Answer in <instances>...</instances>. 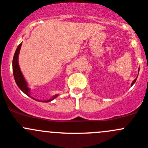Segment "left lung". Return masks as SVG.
I'll list each match as a JSON object with an SVG mask.
<instances>
[{
  "label": "left lung",
  "instance_id": "8db88e82",
  "mask_svg": "<svg viewBox=\"0 0 148 148\" xmlns=\"http://www.w3.org/2000/svg\"><path fill=\"white\" fill-rule=\"evenodd\" d=\"M136 79H137V78H136V79H135L134 80V81H133V82H132V85H134V83H135V82H136Z\"/></svg>",
  "mask_w": 148,
  "mask_h": 148
}]
</instances>
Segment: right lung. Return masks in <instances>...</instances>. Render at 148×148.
Masks as SVG:
<instances>
[{
	"label": "right lung",
	"mask_w": 148,
	"mask_h": 148,
	"mask_svg": "<svg viewBox=\"0 0 148 148\" xmlns=\"http://www.w3.org/2000/svg\"><path fill=\"white\" fill-rule=\"evenodd\" d=\"M21 46H22V43L21 44H20L19 46L17 47V48H16V51H15L14 55V58H13V61H12V68H13L14 77V80L15 82H16L17 86L20 88V89L23 91V93H25V94L27 95V96H28L29 97L34 99V98L30 96V88L27 87V82H26L25 79L24 77H23V74H22V71H20V66H19V63H18V57H19V53H20V48H21ZM58 96V94L55 95L52 99L47 101H38V100H36V101H41V102H49L53 100L54 99H55Z\"/></svg>",
	"instance_id": "obj_1"
}]
</instances>
